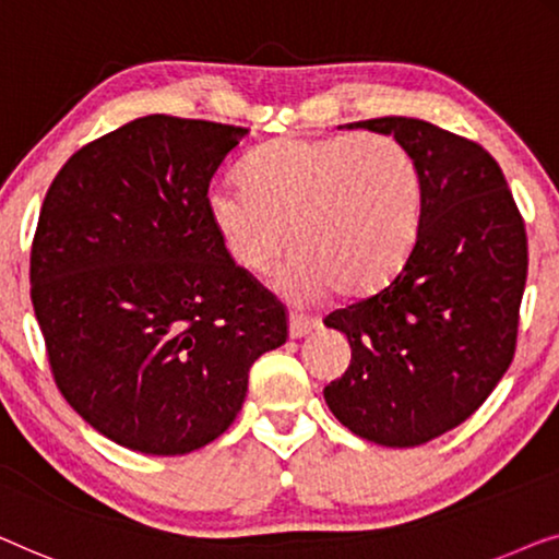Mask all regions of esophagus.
<instances>
[{"instance_id": "34e87169", "label": "esophagus", "mask_w": 559, "mask_h": 559, "mask_svg": "<svg viewBox=\"0 0 559 559\" xmlns=\"http://www.w3.org/2000/svg\"><path fill=\"white\" fill-rule=\"evenodd\" d=\"M313 326H317V319L309 317V313H298V311L290 313V319H288V334L294 336V340H301V336L309 334Z\"/></svg>"}]
</instances>
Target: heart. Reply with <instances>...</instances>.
Segmentation results:
<instances>
[{"instance_id":"heart-1","label":"heart","mask_w":559,"mask_h":559,"mask_svg":"<svg viewBox=\"0 0 559 559\" xmlns=\"http://www.w3.org/2000/svg\"><path fill=\"white\" fill-rule=\"evenodd\" d=\"M207 215L233 261L263 273L288 246L278 288L309 301L336 288L365 296L411 255L423 215V175L388 133L283 136L240 164V185H215Z\"/></svg>"}]
</instances>
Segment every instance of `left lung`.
I'll use <instances>...</instances> for the list:
<instances>
[{"label": "left lung", "instance_id": "obj_1", "mask_svg": "<svg viewBox=\"0 0 559 559\" xmlns=\"http://www.w3.org/2000/svg\"><path fill=\"white\" fill-rule=\"evenodd\" d=\"M355 126L411 148L423 215L403 269L324 319L352 347L324 400L355 436L411 448L471 418L512 365L526 230L504 171L476 141L405 116Z\"/></svg>", "mask_w": 559, "mask_h": 559}]
</instances>
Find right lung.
<instances>
[{
  "label": "right lung",
  "instance_id": "obj_1",
  "mask_svg": "<svg viewBox=\"0 0 559 559\" xmlns=\"http://www.w3.org/2000/svg\"><path fill=\"white\" fill-rule=\"evenodd\" d=\"M248 129L144 116L70 156L45 194L29 296L52 380L98 433L182 455L223 436L283 304L227 253L210 182Z\"/></svg>",
  "mask_w": 559,
  "mask_h": 559
}]
</instances>
